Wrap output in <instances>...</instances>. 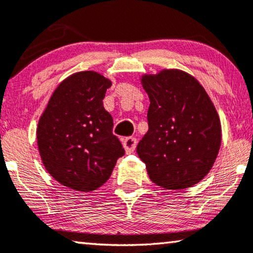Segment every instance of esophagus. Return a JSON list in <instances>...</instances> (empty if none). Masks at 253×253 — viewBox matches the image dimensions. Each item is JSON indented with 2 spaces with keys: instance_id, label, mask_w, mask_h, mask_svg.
Returning a JSON list of instances; mask_svg holds the SVG:
<instances>
[{
  "instance_id": "esophagus-1",
  "label": "esophagus",
  "mask_w": 253,
  "mask_h": 253,
  "mask_svg": "<svg viewBox=\"0 0 253 253\" xmlns=\"http://www.w3.org/2000/svg\"><path fill=\"white\" fill-rule=\"evenodd\" d=\"M123 146L127 154L132 153V152L134 151V148H136V146H137V139L134 137H126V139L123 140Z\"/></svg>"
}]
</instances>
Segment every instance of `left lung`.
Segmentation results:
<instances>
[{
  "instance_id": "obj_1",
  "label": "left lung",
  "mask_w": 253,
  "mask_h": 253,
  "mask_svg": "<svg viewBox=\"0 0 253 253\" xmlns=\"http://www.w3.org/2000/svg\"><path fill=\"white\" fill-rule=\"evenodd\" d=\"M150 98L148 131L137 145L138 157L159 186L190 188L213 167L221 145L215 107L195 77L181 70L144 75Z\"/></svg>"
}]
</instances>
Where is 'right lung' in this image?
<instances>
[{"instance_id":"obj_1","label":"right lung","mask_w":253,"mask_h":253,"mask_svg":"<svg viewBox=\"0 0 253 253\" xmlns=\"http://www.w3.org/2000/svg\"><path fill=\"white\" fill-rule=\"evenodd\" d=\"M110 86L98 72L71 75L57 86L39 120L37 139L44 168L72 190L100 188L126 153L113 134V117L103 108Z\"/></svg>"}]
</instances>
